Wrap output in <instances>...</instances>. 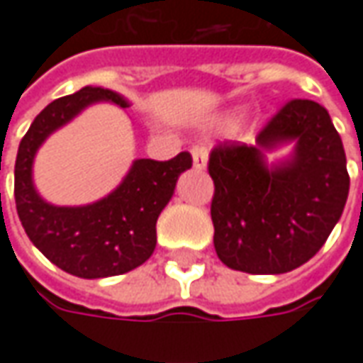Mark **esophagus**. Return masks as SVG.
I'll use <instances>...</instances> for the list:
<instances>
[{"mask_svg":"<svg viewBox=\"0 0 363 363\" xmlns=\"http://www.w3.org/2000/svg\"><path fill=\"white\" fill-rule=\"evenodd\" d=\"M193 167L196 170L206 169V150L201 146H194L193 148Z\"/></svg>","mask_w":363,"mask_h":363,"instance_id":"esophagus-1","label":"esophagus"}]
</instances>
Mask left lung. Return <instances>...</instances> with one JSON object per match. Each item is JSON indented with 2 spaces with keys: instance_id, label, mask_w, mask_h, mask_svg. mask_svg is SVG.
Masks as SVG:
<instances>
[{
  "instance_id": "1",
  "label": "left lung",
  "mask_w": 363,
  "mask_h": 363,
  "mask_svg": "<svg viewBox=\"0 0 363 363\" xmlns=\"http://www.w3.org/2000/svg\"><path fill=\"white\" fill-rule=\"evenodd\" d=\"M255 140L211 150L213 241L227 267L277 275L307 263L328 241L344 213L350 174L342 138L313 100H289ZM285 142L296 143L292 158L269 167L262 152Z\"/></svg>"
}]
</instances>
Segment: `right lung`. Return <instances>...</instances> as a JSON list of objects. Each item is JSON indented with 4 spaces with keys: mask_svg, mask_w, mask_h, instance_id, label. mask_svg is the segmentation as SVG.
Wrapping results in <instances>:
<instances>
[{
    "mask_svg": "<svg viewBox=\"0 0 363 363\" xmlns=\"http://www.w3.org/2000/svg\"><path fill=\"white\" fill-rule=\"evenodd\" d=\"M100 100L120 108L128 106L116 92L92 86L57 98L35 116L19 143L16 158V208L30 241L62 271L84 279L128 273L152 255L158 215L169 205L181 172L193 167L189 152L164 162L138 158L124 181L92 205L45 203L32 181L38 148L52 132Z\"/></svg>",
    "mask_w": 363,
    "mask_h": 363,
    "instance_id": "obj_1",
    "label": "right lung"
}]
</instances>
